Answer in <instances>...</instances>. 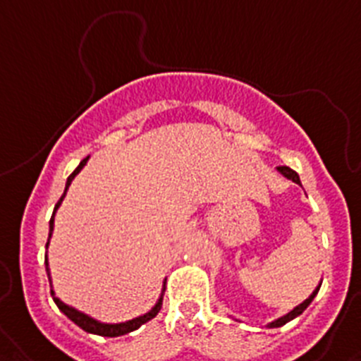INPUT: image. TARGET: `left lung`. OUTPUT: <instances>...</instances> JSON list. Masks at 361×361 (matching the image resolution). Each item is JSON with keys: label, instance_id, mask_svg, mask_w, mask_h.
<instances>
[{"label": "left lung", "instance_id": "left-lung-1", "mask_svg": "<svg viewBox=\"0 0 361 361\" xmlns=\"http://www.w3.org/2000/svg\"><path fill=\"white\" fill-rule=\"evenodd\" d=\"M276 171L280 172L281 176L287 178V180L294 181V183H298V185H302V181H300V176H298V172L293 171V169H289V167H278V169H276ZM318 290H319V285H318V287H316L314 290H312V294L309 298H307L305 302H302L298 307H294L293 311L287 312V314L281 316V318H278V319H274V322H271V324H267V327H281V325H285V324H287V322H290V319L298 318V316H300L303 311H305L307 307L311 305V302H312V300H314V296H316V294H318Z\"/></svg>", "mask_w": 361, "mask_h": 361}]
</instances>
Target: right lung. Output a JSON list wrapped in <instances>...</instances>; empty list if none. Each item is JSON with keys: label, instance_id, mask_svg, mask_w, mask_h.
I'll use <instances>...</instances> for the list:
<instances>
[{"label": "right lung", "instance_id": "add662e5", "mask_svg": "<svg viewBox=\"0 0 361 361\" xmlns=\"http://www.w3.org/2000/svg\"><path fill=\"white\" fill-rule=\"evenodd\" d=\"M87 159L85 158L83 161L78 165L76 169H74V172H72L71 176L67 178V183H65V192L63 196L59 198V202L56 203L54 207V212H52V218H50L49 221V240H47V249H49V243H50V236H52V231H54V214L56 211L59 209V205H61V202H63L65 198V194H67L68 187H71L72 180L80 174V171L87 165ZM45 269H47V276H49V281H50V294H52V300H54V303L58 305V309L61 312H63L65 316H67L71 322H74V324L78 325V327H81L85 332H90V334H98V336H106V338H116V336H123V334H127V332H133L136 331V329L142 327L143 324H147L149 319L154 318L156 314L159 312V309H161V302H163V293H165V281H163V289H161V294H159L158 298V302L154 303V307L150 309L149 312H145V314L142 316H137V318H133V319H128V322H121V324H103V322H99V319H94L92 316L85 314V312H81L78 311V309H74V307L67 305L65 302H61L58 296H56L54 289H52V280H50V269H49V256L45 255Z\"/></svg>", "mask_w": 361, "mask_h": 361}]
</instances>
